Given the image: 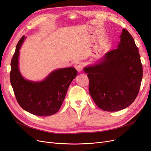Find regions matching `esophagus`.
Masks as SVG:
<instances>
[{
	"instance_id": "obj_1",
	"label": "esophagus",
	"mask_w": 151,
	"mask_h": 151,
	"mask_svg": "<svg viewBox=\"0 0 151 151\" xmlns=\"http://www.w3.org/2000/svg\"><path fill=\"white\" fill-rule=\"evenodd\" d=\"M83 63L81 62H77L76 63L75 68L78 72H80L82 70V69H83Z\"/></svg>"
}]
</instances>
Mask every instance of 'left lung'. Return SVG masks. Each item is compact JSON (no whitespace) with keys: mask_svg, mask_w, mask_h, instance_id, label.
Wrapping results in <instances>:
<instances>
[{"mask_svg":"<svg viewBox=\"0 0 151 151\" xmlns=\"http://www.w3.org/2000/svg\"><path fill=\"white\" fill-rule=\"evenodd\" d=\"M117 48L98 62L86 66L89 93L103 110L116 111L134 101L142 79V65L139 49L129 32L123 29Z\"/></svg>","mask_w":151,"mask_h":151,"instance_id":"obj_1","label":"left lung"}]
</instances>
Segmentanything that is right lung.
<instances>
[{
    "mask_svg": "<svg viewBox=\"0 0 151 151\" xmlns=\"http://www.w3.org/2000/svg\"><path fill=\"white\" fill-rule=\"evenodd\" d=\"M24 39L22 36L17 44L11 63L10 80L17 101L22 109L33 115H54L60 109L77 71L74 67L62 68L54 70L42 81L26 79L19 68V50Z\"/></svg>",
    "mask_w": 151,
    "mask_h": 151,
    "instance_id": "add662e5",
    "label": "right lung"
}]
</instances>
